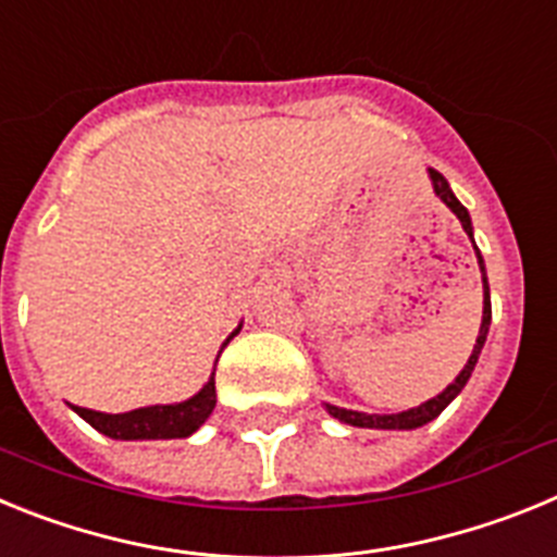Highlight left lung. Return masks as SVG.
Returning a JSON list of instances; mask_svg holds the SVG:
<instances>
[{"mask_svg":"<svg viewBox=\"0 0 557 557\" xmlns=\"http://www.w3.org/2000/svg\"><path fill=\"white\" fill-rule=\"evenodd\" d=\"M430 172V181H432V189H435V195L441 200H444L446 206H449L451 211H455V218L460 220L462 231L469 234V239L474 243V225H471V218H469V209L460 203V200L455 198V191H451L449 181L441 175L437 170H426ZM474 253H476V264H480V273H482V323H480V334H476V343L474 348H471V357L469 362L462 366V371L457 373L455 382L451 385H446L444 393H437L435 398H430V401H424V405L418 407H410V410L405 412H391V416H379V412H359V410H346V407H337V405H329V401H323V407H326V412L332 418H337V421H343V424L348 426H362V430H418V426L430 424L432 418H437L441 412L446 410V407L455 401L457 396H460V391L466 387V382L471 379V373H474V366L476 359H480L482 354V346H485V337H488V329H491V289H488V275H485V262H482V253L476 250L474 245Z\"/></svg>","mask_w":557,"mask_h":557,"instance_id":"8db88e82","label":"left lung"}]
</instances>
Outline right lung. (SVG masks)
Wrapping results in <instances>:
<instances>
[{
	"instance_id": "right-lung-1",
	"label": "right lung",
	"mask_w": 557,
	"mask_h": 557,
	"mask_svg": "<svg viewBox=\"0 0 557 557\" xmlns=\"http://www.w3.org/2000/svg\"><path fill=\"white\" fill-rule=\"evenodd\" d=\"M239 329H243V323L220 346L218 359L223 348L239 334ZM214 405H218V391H214V371H211L209 382L195 396L186 398V401H175V405L139 407V410L131 412H116V416L75 405H72V410L113 441H172V437H189L191 432H198L206 424V418L211 416Z\"/></svg>"
}]
</instances>
